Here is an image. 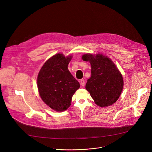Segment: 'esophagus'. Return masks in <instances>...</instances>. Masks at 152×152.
<instances>
[{
  "label": "esophagus",
  "mask_w": 152,
  "mask_h": 152,
  "mask_svg": "<svg viewBox=\"0 0 152 152\" xmlns=\"http://www.w3.org/2000/svg\"><path fill=\"white\" fill-rule=\"evenodd\" d=\"M80 85H81L82 86H83L85 85V80H84L83 79H80Z\"/></svg>",
  "instance_id": "obj_1"
}]
</instances>
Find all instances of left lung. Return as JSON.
Masks as SVG:
<instances>
[{"mask_svg": "<svg viewBox=\"0 0 152 152\" xmlns=\"http://www.w3.org/2000/svg\"><path fill=\"white\" fill-rule=\"evenodd\" d=\"M82 58L91 64V76L87 80L85 88L96 104L105 107L114 103L123 88V77L115 64L102 54H85Z\"/></svg>", "mask_w": 152, "mask_h": 152, "instance_id": "8db88e82", "label": "left lung"}]
</instances>
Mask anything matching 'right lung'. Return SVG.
Listing matches in <instances>:
<instances>
[{
    "label": "right lung",
    "mask_w": 152,
    "mask_h": 152,
    "mask_svg": "<svg viewBox=\"0 0 152 152\" xmlns=\"http://www.w3.org/2000/svg\"><path fill=\"white\" fill-rule=\"evenodd\" d=\"M72 56L58 53L49 59L41 69L37 78L40 97L52 110H66L71 104L75 91L80 87L79 82L68 70Z\"/></svg>",
    "instance_id": "obj_1"
}]
</instances>
